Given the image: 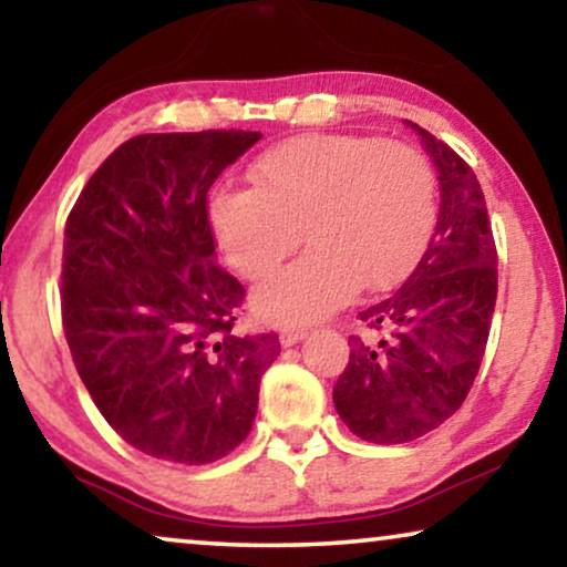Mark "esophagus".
<instances>
[{
  "mask_svg": "<svg viewBox=\"0 0 567 567\" xmlns=\"http://www.w3.org/2000/svg\"><path fill=\"white\" fill-rule=\"evenodd\" d=\"M305 336H307L305 328H281V332H278V340H281V346L289 348L293 343H299Z\"/></svg>",
  "mask_w": 567,
  "mask_h": 567,
  "instance_id": "1",
  "label": "esophagus"
}]
</instances>
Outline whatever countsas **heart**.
<instances>
[{
    "instance_id": "heart-1",
    "label": "heart",
    "mask_w": 567,
    "mask_h": 567,
    "mask_svg": "<svg viewBox=\"0 0 567 567\" xmlns=\"http://www.w3.org/2000/svg\"><path fill=\"white\" fill-rule=\"evenodd\" d=\"M252 188L214 190L208 221L231 268L262 281L301 243L309 250L255 291L270 322H315L359 291L405 281L439 216L436 173L415 146L353 134L286 138L252 162Z\"/></svg>"
}]
</instances>
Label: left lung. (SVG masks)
Segmentation results:
<instances>
[{
	"label": "left lung",
	"instance_id": "8db88e82",
	"mask_svg": "<svg viewBox=\"0 0 567 567\" xmlns=\"http://www.w3.org/2000/svg\"><path fill=\"white\" fill-rule=\"evenodd\" d=\"M405 123L436 165V231L408 281L361 312L374 336H351V359L332 390L338 415L371 444H408L462 408L498 297V252L477 175L452 146Z\"/></svg>",
	"mask_w": 567,
	"mask_h": 567
}]
</instances>
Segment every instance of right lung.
I'll use <instances>...</instances> for the list:
<instances>
[{"instance_id": "1", "label": "right lung", "mask_w": 567, "mask_h": 567, "mask_svg": "<svg viewBox=\"0 0 567 567\" xmlns=\"http://www.w3.org/2000/svg\"><path fill=\"white\" fill-rule=\"evenodd\" d=\"M258 131L142 134L66 219L61 322L92 402L138 452L208 464L245 441L276 332L235 336L245 289L214 260L206 196Z\"/></svg>"}]
</instances>
